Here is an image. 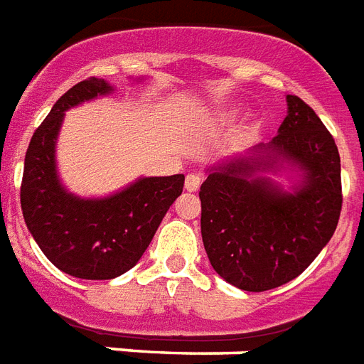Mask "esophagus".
<instances>
[{
  "instance_id": "obj_1",
  "label": "esophagus",
  "mask_w": 364,
  "mask_h": 364,
  "mask_svg": "<svg viewBox=\"0 0 364 364\" xmlns=\"http://www.w3.org/2000/svg\"><path fill=\"white\" fill-rule=\"evenodd\" d=\"M200 183H203L200 175L189 173L187 175V179H185V189L189 191V193H196V191L200 189Z\"/></svg>"
}]
</instances>
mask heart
Returning <instances> with one entry per match:
<instances>
[{
	"mask_svg": "<svg viewBox=\"0 0 364 364\" xmlns=\"http://www.w3.org/2000/svg\"><path fill=\"white\" fill-rule=\"evenodd\" d=\"M231 115V112H225V117H230Z\"/></svg>",
	"mask_w": 364,
	"mask_h": 364,
	"instance_id": "b5f03b06",
	"label": "heart"
}]
</instances>
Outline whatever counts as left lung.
I'll list each match as a JSON object with an SVG mask.
<instances>
[{
  "mask_svg": "<svg viewBox=\"0 0 364 364\" xmlns=\"http://www.w3.org/2000/svg\"><path fill=\"white\" fill-rule=\"evenodd\" d=\"M278 157L306 171L295 193L254 175ZM198 196L212 268L243 291H268L305 272L332 239L343 203L340 152L314 109L289 94L272 142L212 169Z\"/></svg>",
  "mask_w": 364,
  "mask_h": 364,
  "instance_id": "8db88e82",
  "label": "left lung"
}]
</instances>
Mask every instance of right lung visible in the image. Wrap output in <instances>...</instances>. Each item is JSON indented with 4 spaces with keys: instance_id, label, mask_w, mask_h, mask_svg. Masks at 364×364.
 Returning <instances> with one entry per match:
<instances>
[{
    "instance_id": "obj_1",
    "label": "right lung",
    "mask_w": 364,
    "mask_h": 364,
    "mask_svg": "<svg viewBox=\"0 0 364 364\" xmlns=\"http://www.w3.org/2000/svg\"><path fill=\"white\" fill-rule=\"evenodd\" d=\"M109 90L96 77L69 88L34 131L24 156L21 208L26 228L53 266L80 279H112L131 270L185 183L181 173L144 177L100 200H85L61 187L53 152L63 112Z\"/></svg>"
}]
</instances>
